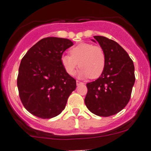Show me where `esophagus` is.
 <instances>
[{
  "label": "esophagus",
  "mask_w": 151,
  "mask_h": 151,
  "mask_svg": "<svg viewBox=\"0 0 151 151\" xmlns=\"http://www.w3.org/2000/svg\"><path fill=\"white\" fill-rule=\"evenodd\" d=\"M76 83H77V86H79V85H80V84H83V83H82V82L79 81V80H77V81H76Z\"/></svg>",
  "instance_id": "obj_1"
}]
</instances>
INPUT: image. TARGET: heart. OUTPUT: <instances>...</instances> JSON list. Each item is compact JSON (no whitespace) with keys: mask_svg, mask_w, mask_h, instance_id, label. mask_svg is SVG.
Wrapping results in <instances>:
<instances>
[{"mask_svg":"<svg viewBox=\"0 0 151 151\" xmlns=\"http://www.w3.org/2000/svg\"><path fill=\"white\" fill-rule=\"evenodd\" d=\"M69 53L70 55H63L60 60L68 75H74L78 65L80 77L96 79L102 75L106 65V55L101 46L81 43L71 48Z\"/></svg>","mask_w":151,"mask_h":151,"instance_id":"obj_1","label":"heart"}]
</instances>
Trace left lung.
Wrapping results in <instances>:
<instances>
[{
	"instance_id": "obj_1",
	"label": "left lung",
	"mask_w": 151,
	"mask_h": 151,
	"mask_svg": "<svg viewBox=\"0 0 151 151\" xmlns=\"http://www.w3.org/2000/svg\"><path fill=\"white\" fill-rule=\"evenodd\" d=\"M93 37L105 51L106 65L97 80L86 84L85 103L91 112L105 117L119 113L129 102L135 83L134 65L128 54L114 40L103 36Z\"/></svg>"
}]
</instances>
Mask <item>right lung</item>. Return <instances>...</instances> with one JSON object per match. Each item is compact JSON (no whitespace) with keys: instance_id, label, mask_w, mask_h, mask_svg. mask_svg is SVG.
<instances>
[{"instance_id":"right-lung-1","label":"right lung","mask_w":151,"mask_h":151,"mask_svg":"<svg viewBox=\"0 0 151 151\" xmlns=\"http://www.w3.org/2000/svg\"><path fill=\"white\" fill-rule=\"evenodd\" d=\"M68 39L46 37L34 45L20 62L17 79L19 96L32 114L42 119L58 116L76 88V80L61 64L63 52L73 46Z\"/></svg>"}]
</instances>
